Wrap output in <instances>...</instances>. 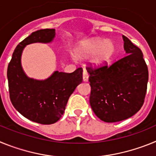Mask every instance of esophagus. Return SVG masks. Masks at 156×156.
<instances>
[{
    "instance_id": "obj_1",
    "label": "esophagus",
    "mask_w": 156,
    "mask_h": 156,
    "mask_svg": "<svg viewBox=\"0 0 156 156\" xmlns=\"http://www.w3.org/2000/svg\"><path fill=\"white\" fill-rule=\"evenodd\" d=\"M88 78H89V75H88L87 72L86 70H83V80L84 82H87Z\"/></svg>"
}]
</instances>
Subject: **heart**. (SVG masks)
I'll return each mask as SVG.
<instances>
[{"mask_svg":"<svg viewBox=\"0 0 156 156\" xmlns=\"http://www.w3.org/2000/svg\"><path fill=\"white\" fill-rule=\"evenodd\" d=\"M115 49V44L111 40L92 39L81 44L78 56L85 58L93 55L90 65L93 67H99L112 57Z\"/></svg>","mask_w":156,"mask_h":156,"instance_id":"heart-1","label":"heart"}]
</instances>
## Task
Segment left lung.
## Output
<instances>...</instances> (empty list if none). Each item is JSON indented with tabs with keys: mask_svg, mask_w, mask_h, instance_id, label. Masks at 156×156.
Instances as JSON below:
<instances>
[{
	"mask_svg": "<svg viewBox=\"0 0 156 156\" xmlns=\"http://www.w3.org/2000/svg\"><path fill=\"white\" fill-rule=\"evenodd\" d=\"M126 56L111 66L87 68L91 87L90 104L95 115L106 122L124 120L144 103L148 70L142 51L122 35Z\"/></svg>",
	"mask_w": 156,
	"mask_h": 156,
	"instance_id": "1",
	"label": "left lung"
}]
</instances>
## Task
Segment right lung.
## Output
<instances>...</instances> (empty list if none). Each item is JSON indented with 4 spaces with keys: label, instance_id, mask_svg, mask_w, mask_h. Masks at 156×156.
<instances>
[{
    "label": "right lung",
    "instance_id": "right-lung-1",
    "mask_svg": "<svg viewBox=\"0 0 156 156\" xmlns=\"http://www.w3.org/2000/svg\"><path fill=\"white\" fill-rule=\"evenodd\" d=\"M55 37V29L34 32L16 47L8 64L7 76L10 99L19 113L41 124H52L64 113L71 94L83 81L82 68L72 73L55 71L45 80L30 78L22 66V55L27 45L50 44Z\"/></svg>",
    "mask_w": 156,
    "mask_h": 156
}]
</instances>
